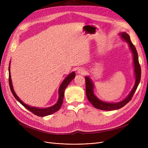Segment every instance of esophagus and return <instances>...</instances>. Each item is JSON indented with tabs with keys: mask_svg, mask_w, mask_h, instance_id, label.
<instances>
[{
	"mask_svg": "<svg viewBox=\"0 0 148 148\" xmlns=\"http://www.w3.org/2000/svg\"><path fill=\"white\" fill-rule=\"evenodd\" d=\"M84 73H85V70L83 68H80L77 70V73H79L80 74H84Z\"/></svg>",
	"mask_w": 148,
	"mask_h": 148,
	"instance_id": "1",
	"label": "esophagus"
}]
</instances>
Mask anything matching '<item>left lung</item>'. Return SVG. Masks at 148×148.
Segmentation results:
<instances>
[{
    "label": "left lung",
    "instance_id": "8db88e82",
    "mask_svg": "<svg viewBox=\"0 0 148 148\" xmlns=\"http://www.w3.org/2000/svg\"><path fill=\"white\" fill-rule=\"evenodd\" d=\"M121 36V38L123 40H125L129 44L130 48L132 51L133 54V61H134V73L136 75V83L134 86L131 91L130 94L128 96L122 101L117 103H106L98 99L94 94V85L90 79L89 77H85V82H86V96L89 100V101L94 106L95 108H98L102 110L106 111H110L117 110L119 108L123 107L124 106H125L128 102H130L131 99L133 97L135 91L136 90L138 85L141 79V68L140 65L139 64L138 62V54L136 50V49L134 44L132 43L130 36L125 32H122L119 34Z\"/></svg>",
    "mask_w": 148,
    "mask_h": 148
}]
</instances>
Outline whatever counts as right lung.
<instances>
[{"instance_id": "right-lung-1", "label": "right lung", "mask_w": 148, "mask_h": 148, "mask_svg": "<svg viewBox=\"0 0 148 148\" xmlns=\"http://www.w3.org/2000/svg\"><path fill=\"white\" fill-rule=\"evenodd\" d=\"M75 76V73L73 72L70 74H69L66 77L65 79L63 81V82L62 83V84L60 86V88L59 89V99H58L57 103L55 105H54L50 107H47V108H37V107H30V106H28V105L25 104L17 97V95H16V94H15L14 90L12 84V80H11V74H10V66H9V84H10V89L11 90L12 95L15 98V99H16L18 102H20V104H21L26 108H27V110H29L30 112L33 113L34 114L38 116H41V117H42V116H45L53 114L54 113H55L56 112L58 111L60 109V107L62 106V103H63L65 89L67 87L68 85L69 84V83L74 79Z\"/></svg>"}]
</instances>
